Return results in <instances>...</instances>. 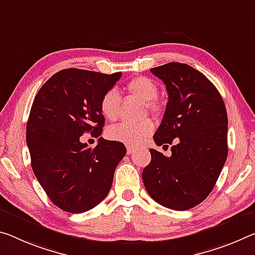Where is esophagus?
<instances>
[{
    "label": "esophagus",
    "mask_w": 255,
    "mask_h": 255,
    "mask_svg": "<svg viewBox=\"0 0 255 255\" xmlns=\"http://www.w3.org/2000/svg\"><path fill=\"white\" fill-rule=\"evenodd\" d=\"M135 152V148L134 147H130V146H127V154H132V153Z\"/></svg>",
    "instance_id": "esophagus-1"
}]
</instances>
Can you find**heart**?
<instances>
[{
  "label": "heart",
  "instance_id": "1",
  "mask_svg": "<svg viewBox=\"0 0 255 255\" xmlns=\"http://www.w3.org/2000/svg\"><path fill=\"white\" fill-rule=\"evenodd\" d=\"M126 91L129 95L144 101V112L159 115L161 104L156 96L159 93L156 84L147 77H136L129 80ZM121 108V96L119 92L111 88L104 93L100 101L102 115L109 120H116L119 117ZM153 131V123L149 119L140 120L138 123H120L113 125L108 130V136L112 140L121 142L129 146H138L148 138Z\"/></svg>",
  "mask_w": 255,
  "mask_h": 255
}]
</instances>
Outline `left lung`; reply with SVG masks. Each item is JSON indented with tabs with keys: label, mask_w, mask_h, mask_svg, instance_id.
<instances>
[{
	"label": "left lung",
	"mask_w": 255,
	"mask_h": 255,
	"mask_svg": "<svg viewBox=\"0 0 255 255\" xmlns=\"http://www.w3.org/2000/svg\"><path fill=\"white\" fill-rule=\"evenodd\" d=\"M168 92V103L153 139L172 144L171 156L149 148L143 170L149 196L163 207L185 211L207 199L228 155L227 111L215 85L186 63L152 68Z\"/></svg>",
	"instance_id": "obj_1"
}]
</instances>
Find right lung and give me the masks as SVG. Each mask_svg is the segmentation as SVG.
Wrapping results in <instances>:
<instances>
[{"instance_id":"right-lung-1","label":"right lung","mask_w":255,"mask_h":255,"mask_svg":"<svg viewBox=\"0 0 255 255\" xmlns=\"http://www.w3.org/2000/svg\"><path fill=\"white\" fill-rule=\"evenodd\" d=\"M121 77L83 69L56 72L36 94L26 140L36 178L54 205L70 213L96 207L110 191L117 165L126 155L121 142L100 137L94 148L85 132L102 134L100 101Z\"/></svg>"}]
</instances>
